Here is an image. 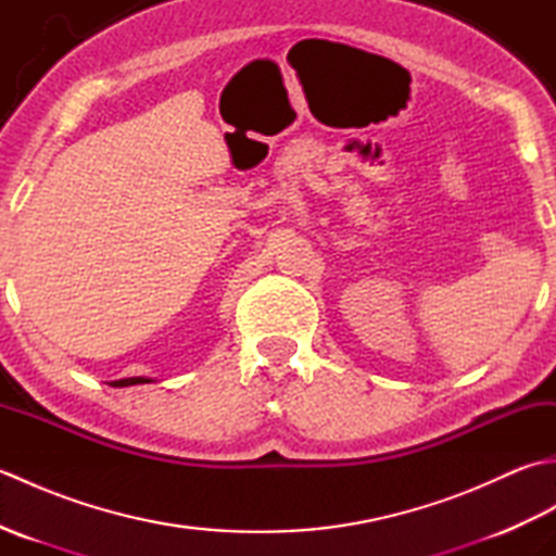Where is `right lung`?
Returning <instances> with one entry per match:
<instances>
[{"mask_svg":"<svg viewBox=\"0 0 556 556\" xmlns=\"http://www.w3.org/2000/svg\"><path fill=\"white\" fill-rule=\"evenodd\" d=\"M146 382H152L150 377H124V380H114L110 384L112 387H131V384H146Z\"/></svg>","mask_w":556,"mask_h":556,"instance_id":"right-lung-1","label":"right lung"}]
</instances>
